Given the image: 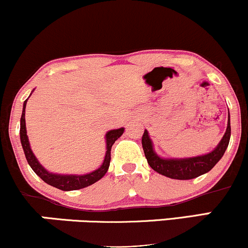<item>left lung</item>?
I'll use <instances>...</instances> for the list:
<instances>
[{
	"instance_id": "obj_1",
	"label": "left lung",
	"mask_w": 248,
	"mask_h": 248,
	"mask_svg": "<svg viewBox=\"0 0 248 248\" xmlns=\"http://www.w3.org/2000/svg\"><path fill=\"white\" fill-rule=\"evenodd\" d=\"M230 138H231V122H230L229 112L226 132H225L223 139L212 152L204 154V155L184 158L161 157L154 149V143L147 129L144 130L143 136H142V147H143L148 164L153 170L166 176V177L186 181V179L196 178L198 176L209 172L223 157L225 150L229 146Z\"/></svg>"
}]
</instances>
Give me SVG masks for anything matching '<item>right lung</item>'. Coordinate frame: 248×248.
I'll return each instance as SVG.
<instances>
[{
	"label": "right lung",
	"instance_id": "1",
	"mask_svg": "<svg viewBox=\"0 0 248 248\" xmlns=\"http://www.w3.org/2000/svg\"><path fill=\"white\" fill-rule=\"evenodd\" d=\"M28 99L24 101L23 110H22L19 138H21V143L22 148H23L24 150L25 158H27L31 169L36 172V175L39 176V177H41L45 183L49 184V186H55L57 189L62 190V191H72V190L82 189V187L92 186L95 182H98L99 179L104 177V176L106 175L108 168H109L110 149H112V146L114 144V142L120 138L122 134H124V128L121 127L119 128V129H112L106 133V136H105V140H106V154H105L104 162H102L101 166L96 170H94V171L84 173V175H73V173H71V175H62V173L50 172L49 170L45 169V168L39 163V161L37 160L35 154L31 150L29 139H28L27 135V127H25V107H27Z\"/></svg>",
	"mask_w": 248,
	"mask_h": 248
}]
</instances>
